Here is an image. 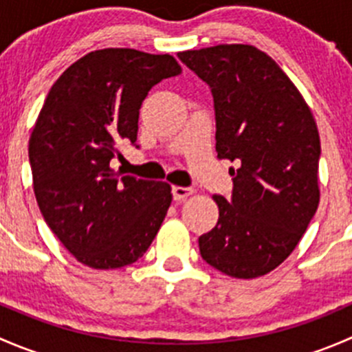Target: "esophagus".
I'll return each instance as SVG.
<instances>
[{
	"label": "esophagus",
	"instance_id": "1",
	"mask_svg": "<svg viewBox=\"0 0 352 352\" xmlns=\"http://www.w3.org/2000/svg\"><path fill=\"white\" fill-rule=\"evenodd\" d=\"M192 192H194V190L189 189V187H180V186H173L172 187V196L177 202L186 201V199L189 197Z\"/></svg>",
	"mask_w": 352,
	"mask_h": 352
}]
</instances>
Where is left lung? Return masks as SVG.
<instances>
[{"label":"left lung","instance_id":"obj_1","mask_svg":"<svg viewBox=\"0 0 352 352\" xmlns=\"http://www.w3.org/2000/svg\"><path fill=\"white\" fill-rule=\"evenodd\" d=\"M211 88L218 158L235 162L232 199L212 196L219 218L199 236L201 257L239 279L278 267L318 208L320 138L314 113L278 63L254 45L179 52Z\"/></svg>","mask_w":352,"mask_h":352}]
</instances>
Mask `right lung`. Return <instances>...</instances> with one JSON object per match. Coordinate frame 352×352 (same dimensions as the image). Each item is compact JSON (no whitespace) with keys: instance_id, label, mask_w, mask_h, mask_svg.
I'll list each match as a JSON object with an SVG mask.
<instances>
[{"instance_id":"add662e5","label":"right lung","mask_w":352,"mask_h":352,"mask_svg":"<svg viewBox=\"0 0 352 352\" xmlns=\"http://www.w3.org/2000/svg\"><path fill=\"white\" fill-rule=\"evenodd\" d=\"M182 67L170 54L102 49L58 78L42 105L28 160L45 223L81 264L117 269L143 257L172 202L166 182L110 168L136 144L148 91Z\"/></svg>"}]
</instances>
